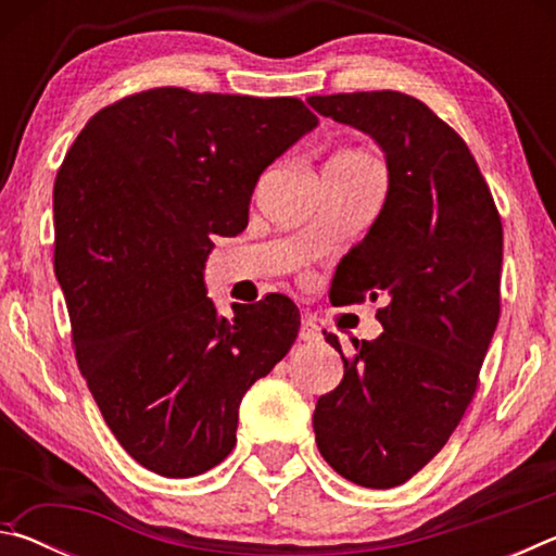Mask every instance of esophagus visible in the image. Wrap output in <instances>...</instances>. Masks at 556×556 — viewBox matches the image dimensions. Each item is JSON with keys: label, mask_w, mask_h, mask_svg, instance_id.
<instances>
[{"label": "esophagus", "mask_w": 556, "mask_h": 556, "mask_svg": "<svg viewBox=\"0 0 556 556\" xmlns=\"http://www.w3.org/2000/svg\"><path fill=\"white\" fill-rule=\"evenodd\" d=\"M299 338L304 343L321 341V328H318V324L312 321V318H304V321H301V328H299Z\"/></svg>", "instance_id": "obj_1"}]
</instances>
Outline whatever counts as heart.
<instances>
[{"label": "heart", "mask_w": 556, "mask_h": 556, "mask_svg": "<svg viewBox=\"0 0 556 556\" xmlns=\"http://www.w3.org/2000/svg\"><path fill=\"white\" fill-rule=\"evenodd\" d=\"M333 159H338V162H348V164H370V159L363 152H343Z\"/></svg>", "instance_id": "b5f03b06"}]
</instances>
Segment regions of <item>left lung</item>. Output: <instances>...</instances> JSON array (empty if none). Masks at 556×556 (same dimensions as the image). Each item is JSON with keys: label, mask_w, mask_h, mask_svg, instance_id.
I'll return each instance as SVG.
<instances>
[{"label": "left lung", "mask_w": 556, "mask_h": 556, "mask_svg": "<svg viewBox=\"0 0 556 556\" xmlns=\"http://www.w3.org/2000/svg\"><path fill=\"white\" fill-rule=\"evenodd\" d=\"M318 115L370 135L388 199L336 267L331 301H382L375 341L353 338L343 380L316 402L326 464L365 488H394L454 434L501 318L503 225L464 139L394 90L308 98Z\"/></svg>", "instance_id": "left-lung-1"}]
</instances>
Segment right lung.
Here are the masks:
<instances>
[{"instance_id":"right-lung-1","label":"right lung","mask_w":556,"mask_h":556,"mask_svg":"<svg viewBox=\"0 0 556 556\" xmlns=\"http://www.w3.org/2000/svg\"><path fill=\"white\" fill-rule=\"evenodd\" d=\"M318 125L296 98L154 88L102 108L53 186V267L75 361L122 448L166 478L230 454L252 384L289 353L285 294L205 296L213 235L248 228L260 174Z\"/></svg>"}]
</instances>
